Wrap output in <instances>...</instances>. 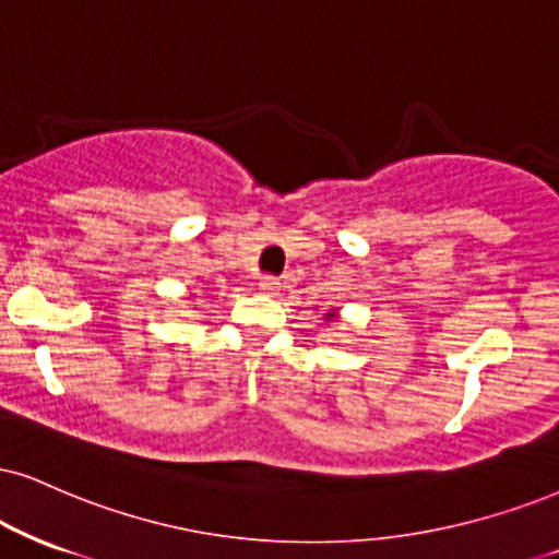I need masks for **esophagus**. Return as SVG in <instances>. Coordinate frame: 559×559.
Returning <instances> with one entry per match:
<instances>
[{
  "label": "esophagus",
  "mask_w": 559,
  "mask_h": 559,
  "mask_svg": "<svg viewBox=\"0 0 559 559\" xmlns=\"http://www.w3.org/2000/svg\"><path fill=\"white\" fill-rule=\"evenodd\" d=\"M259 287L264 293H269V295H277L280 293V287H282V282L277 280V277H261L259 280Z\"/></svg>",
  "instance_id": "34e87169"
}]
</instances>
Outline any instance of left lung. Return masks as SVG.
<instances>
[{
  "label": "left lung",
  "mask_w": 559,
  "mask_h": 559,
  "mask_svg": "<svg viewBox=\"0 0 559 559\" xmlns=\"http://www.w3.org/2000/svg\"><path fill=\"white\" fill-rule=\"evenodd\" d=\"M323 321H326V323L340 321V308H332V311H329V313H323Z\"/></svg>",
  "instance_id": "left-lung-1"
}]
</instances>
